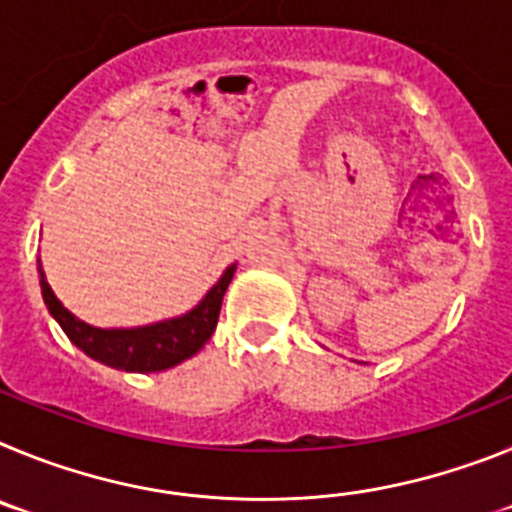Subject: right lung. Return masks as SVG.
Segmentation results:
<instances>
[{"label":"right lung","mask_w":512,"mask_h":512,"mask_svg":"<svg viewBox=\"0 0 512 512\" xmlns=\"http://www.w3.org/2000/svg\"><path fill=\"white\" fill-rule=\"evenodd\" d=\"M233 274L235 264H230L220 274V279L207 289V295L192 310L184 312V315L158 320V323L138 325V328H97V325L79 320L74 312L63 307V302L58 300L48 279H45L43 264L38 259L43 302L48 312H51V318L69 336V341L76 348H81L89 359L99 361L104 366H112V369H120V372L135 374L171 369V366L192 359L210 341L212 333H215L217 318H220L225 289H228Z\"/></svg>","instance_id":"add662e5"}]
</instances>
